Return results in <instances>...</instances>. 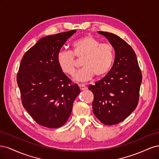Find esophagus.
I'll return each instance as SVG.
<instances>
[{
  "label": "esophagus",
  "mask_w": 159,
  "mask_h": 159,
  "mask_svg": "<svg viewBox=\"0 0 159 159\" xmlns=\"http://www.w3.org/2000/svg\"><path fill=\"white\" fill-rule=\"evenodd\" d=\"M79 87L81 90H85L86 89H87V88H86L85 86L83 84H79Z\"/></svg>",
  "instance_id": "obj_1"
}]
</instances>
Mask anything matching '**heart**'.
<instances>
[{
    "mask_svg": "<svg viewBox=\"0 0 159 159\" xmlns=\"http://www.w3.org/2000/svg\"><path fill=\"white\" fill-rule=\"evenodd\" d=\"M75 57L82 59L81 68L75 76L78 81H87L94 75L102 78L107 75L114 64L115 52L110 43H102L91 35H85L73 42L71 52L61 50L57 53V62L61 71L74 76L78 67Z\"/></svg>",
    "mask_w": 159,
    "mask_h": 159,
    "instance_id": "b5f03b06",
    "label": "heart"
}]
</instances>
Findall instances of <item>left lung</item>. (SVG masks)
<instances>
[{"mask_svg":"<svg viewBox=\"0 0 159 159\" xmlns=\"http://www.w3.org/2000/svg\"><path fill=\"white\" fill-rule=\"evenodd\" d=\"M98 33L114 46L115 61L109 74L88 89L94 95L92 107L95 117L103 124L112 125L124 121L136 109L142 74L131 46L114 34Z\"/></svg>","mask_w":159,"mask_h":159,"instance_id":"1","label":"left lung"}]
</instances>
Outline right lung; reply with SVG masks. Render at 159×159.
Instances as JSON below:
<instances>
[{"label": "right lung", "mask_w": 159, "mask_h": 159, "mask_svg": "<svg viewBox=\"0 0 159 159\" xmlns=\"http://www.w3.org/2000/svg\"><path fill=\"white\" fill-rule=\"evenodd\" d=\"M75 30L41 38L24 55L16 79L22 103L40 125L58 128L71 113L78 85L62 72L57 53Z\"/></svg>", "instance_id": "1"}]
</instances>
